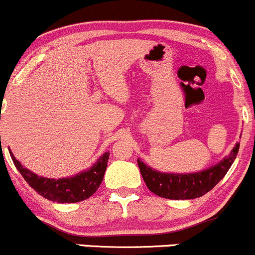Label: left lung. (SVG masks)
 <instances>
[{
	"label": "left lung",
	"instance_id": "obj_1",
	"mask_svg": "<svg viewBox=\"0 0 255 255\" xmlns=\"http://www.w3.org/2000/svg\"><path fill=\"white\" fill-rule=\"evenodd\" d=\"M238 149L240 142L219 163L194 173L159 172L147 166L140 158H137V164L147 188L152 193L170 200H188L203 196L225 177L237 157Z\"/></svg>",
	"mask_w": 255,
	"mask_h": 255
}]
</instances>
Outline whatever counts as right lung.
Instances as JSON below:
<instances>
[{
    "label": "right lung",
    "mask_w": 255,
    "mask_h": 255,
    "mask_svg": "<svg viewBox=\"0 0 255 255\" xmlns=\"http://www.w3.org/2000/svg\"><path fill=\"white\" fill-rule=\"evenodd\" d=\"M9 154L18 172L36 193L48 200L61 204L78 203L93 195L102 184L109 159V152H104L97 159L96 163L88 169L77 173L72 177L54 179V178L40 177L23 167L14 154L10 152V149Z\"/></svg>",
    "instance_id": "add662e5"
}]
</instances>
